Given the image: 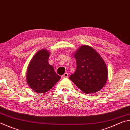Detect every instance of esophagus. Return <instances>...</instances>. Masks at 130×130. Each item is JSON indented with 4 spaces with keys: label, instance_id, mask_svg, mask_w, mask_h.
Segmentation results:
<instances>
[{
    "label": "esophagus",
    "instance_id": "1",
    "mask_svg": "<svg viewBox=\"0 0 130 130\" xmlns=\"http://www.w3.org/2000/svg\"><path fill=\"white\" fill-rule=\"evenodd\" d=\"M62 78H65V77H68V73H65L63 75L61 76Z\"/></svg>",
    "mask_w": 130,
    "mask_h": 130
}]
</instances>
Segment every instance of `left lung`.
I'll return each instance as SVG.
<instances>
[{
  "instance_id": "obj_1",
  "label": "left lung",
  "mask_w": 130,
  "mask_h": 130,
  "mask_svg": "<svg viewBox=\"0 0 130 130\" xmlns=\"http://www.w3.org/2000/svg\"><path fill=\"white\" fill-rule=\"evenodd\" d=\"M77 68L69 79L85 93H95L107 82L108 70L104 61L93 48L83 45L74 54Z\"/></svg>"
}]
</instances>
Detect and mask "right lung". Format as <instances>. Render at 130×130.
<instances>
[{"label":"right lung","mask_w":130,"mask_h":130,"mask_svg":"<svg viewBox=\"0 0 130 130\" xmlns=\"http://www.w3.org/2000/svg\"><path fill=\"white\" fill-rule=\"evenodd\" d=\"M50 52L41 49L36 53L28 66L26 79L28 86L37 93H43L52 89L60 80L48 60Z\"/></svg>","instance_id":"add662e5"}]
</instances>
